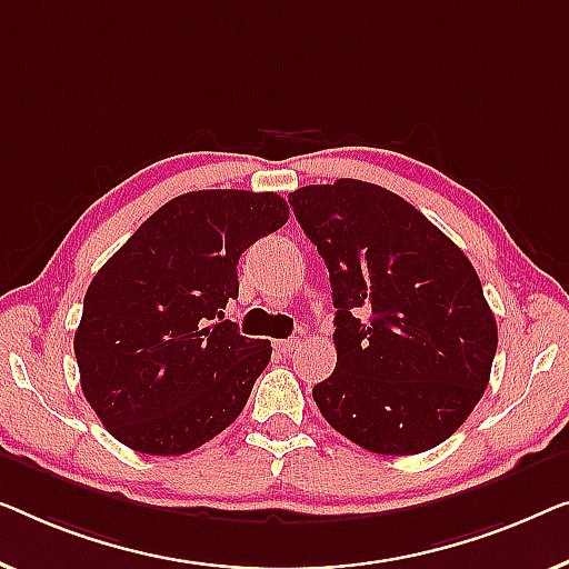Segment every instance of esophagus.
Returning a JSON list of instances; mask_svg holds the SVG:
<instances>
[{
  "label": "esophagus",
  "instance_id": "obj_1",
  "mask_svg": "<svg viewBox=\"0 0 569 569\" xmlns=\"http://www.w3.org/2000/svg\"><path fill=\"white\" fill-rule=\"evenodd\" d=\"M299 346H301V340H299V338L276 340V350H278V353H283V356H291V353H296V350H299Z\"/></svg>",
  "mask_w": 569,
  "mask_h": 569
}]
</instances>
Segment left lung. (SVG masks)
Wrapping results in <instances>:
<instances>
[{
  "label": "left lung",
  "instance_id": "left-lung-1",
  "mask_svg": "<svg viewBox=\"0 0 569 569\" xmlns=\"http://www.w3.org/2000/svg\"><path fill=\"white\" fill-rule=\"evenodd\" d=\"M330 270L338 366L311 397L366 451L422 453L482 399L498 322L467 254L412 203L342 178L288 196Z\"/></svg>",
  "mask_w": 569,
  "mask_h": 569
}]
</instances>
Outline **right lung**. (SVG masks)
Instances as JSON below:
<instances>
[{
	"label": "right lung",
	"instance_id": "obj_1",
	"mask_svg": "<svg viewBox=\"0 0 569 569\" xmlns=\"http://www.w3.org/2000/svg\"><path fill=\"white\" fill-rule=\"evenodd\" d=\"M288 221L278 193L196 190L149 216L92 278L74 335L79 381L108 433L178 456L239 418L268 340L223 319L247 247Z\"/></svg>",
	"mask_w": 569,
	"mask_h": 569
}]
</instances>
